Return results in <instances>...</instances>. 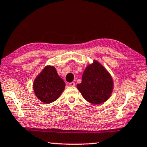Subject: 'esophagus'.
I'll return each mask as SVG.
<instances>
[{"label":"esophagus","instance_id":"34e87169","mask_svg":"<svg viewBox=\"0 0 147 147\" xmlns=\"http://www.w3.org/2000/svg\"><path fill=\"white\" fill-rule=\"evenodd\" d=\"M69 86H71V87H74V86H76L75 82H71V83H69Z\"/></svg>","mask_w":147,"mask_h":147}]
</instances>
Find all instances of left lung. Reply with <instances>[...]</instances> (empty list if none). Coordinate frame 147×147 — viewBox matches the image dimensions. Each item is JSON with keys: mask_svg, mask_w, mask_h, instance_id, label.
<instances>
[{"mask_svg": "<svg viewBox=\"0 0 147 147\" xmlns=\"http://www.w3.org/2000/svg\"><path fill=\"white\" fill-rule=\"evenodd\" d=\"M77 88L84 98L94 105H99L109 98L113 89V80L107 70L97 60L85 69L81 84Z\"/></svg>", "mask_w": 147, "mask_h": 147, "instance_id": "8db88e82", "label": "left lung"}]
</instances>
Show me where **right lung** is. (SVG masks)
Here are the masks:
<instances>
[{
    "label": "right lung",
    "mask_w": 147,
    "mask_h": 147,
    "mask_svg": "<svg viewBox=\"0 0 147 147\" xmlns=\"http://www.w3.org/2000/svg\"><path fill=\"white\" fill-rule=\"evenodd\" d=\"M65 84L58 76L56 69L47 65L37 76L33 83L36 96L44 103H50L59 98Z\"/></svg>",
    "instance_id": "1"
}]
</instances>
